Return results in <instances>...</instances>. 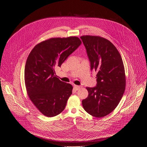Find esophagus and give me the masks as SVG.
I'll return each mask as SVG.
<instances>
[{"label": "esophagus", "mask_w": 147, "mask_h": 147, "mask_svg": "<svg viewBox=\"0 0 147 147\" xmlns=\"http://www.w3.org/2000/svg\"><path fill=\"white\" fill-rule=\"evenodd\" d=\"M74 88H75L76 90H80V89L81 88V87H80V86H76V85H74Z\"/></svg>", "instance_id": "1"}]
</instances>
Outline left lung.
<instances>
[{
	"label": "left lung",
	"mask_w": 147,
	"mask_h": 147,
	"mask_svg": "<svg viewBox=\"0 0 147 147\" xmlns=\"http://www.w3.org/2000/svg\"><path fill=\"white\" fill-rule=\"evenodd\" d=\"M84 45L91 70L96 74V86L86 87L88 95L82 100V107L90 115L102 117L118 105L125 87V76L120 54L111 42L98 36L80 37Z\"/></svg>",
	"instance_id": "obj_1"
}]
</instances>
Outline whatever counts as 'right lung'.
I'll list each match as a JSON object with an SVG mask.
<instances>
[{
    "instance_id": "1",
    "label": "right lung",
    "mask_w": 147,
    "mask_h": 147,
    "mask_svg": "<svg viewBox=\"0 0 147 147\" xmlns=\"http://www.w3.org/2000/svg\"><path fill=\"white\" fill-rule=\"evenodd\" d=\"M81 44L77 36L50 38L35 46L28 56L24 70L27 92L35 107L47 117L63 111L72 94L73 86L60 81L55 70Z\"/></svg>"
}]
</instances>
